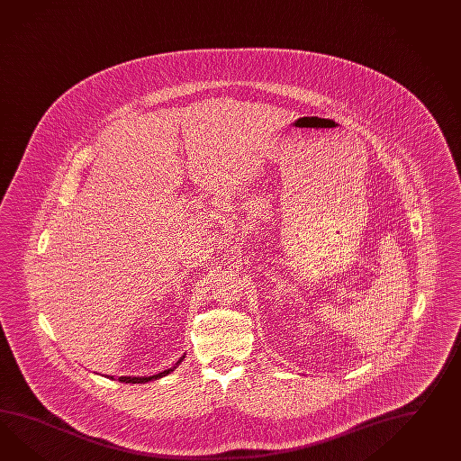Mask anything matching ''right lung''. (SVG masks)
<instances>
[{
    "label": "right lung",
    "instance_id": "right-lung-1",
    "mask_svg": "<svg viewBox=\"0 0 461 461\" xmlns=\"http://www.w3.org/2000/svg\"><path fill=\"white\" fill-rule=\"evenodd\" d=\"M185 357H186V353L181 357L176 363H175V366H171V368H168V370L161 371V373H158V375H153V376H120V382L122 383H148V382H153V380H159V378H163V376H167V375H169L171 371L176 370V366H180L181 361L185 359Z\"/></svg>",
    "mask_w": 461,
    "mask_h": 461
}]
</instances>
